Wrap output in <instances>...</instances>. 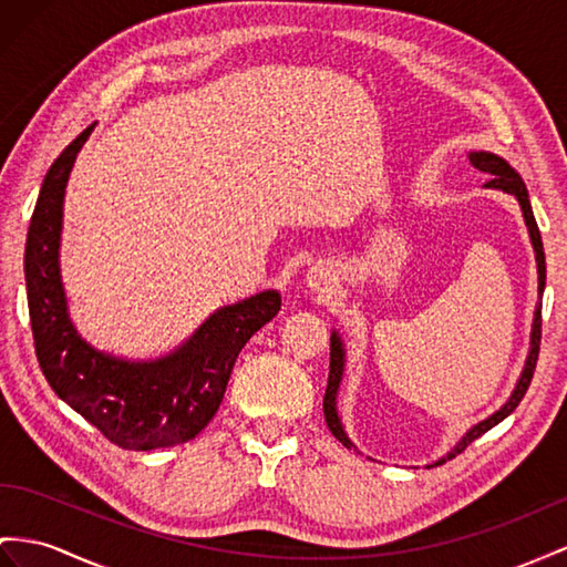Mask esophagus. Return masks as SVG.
Segmentation results:
<instances>
[{
  "label": "esophagus",
  "instance_id": "obj_1",
  "mask_svg": "<svg viewBox=\"0 0 567 567\" xmlns=\"http://www.w3.org/2000/svg\"><path fill=\"white\" fill-rule=\"evenodd\" d=\"M307 280H309V287L311 289H316V292H323V289L328 287V272L323 270V268H311L309 270V275H307Z\"/></svg>",
  "mask_w": 567,
  "mask_h": 567
}]
</instances>
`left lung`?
I'll list each match as a JSON object with an SVG mask.
<instances>
[{
	"mask_svg": "<svg viewBox=\"0 0 567 567\" xmlns=\"http://www.w3.org/2000/svg\"><path fill=\"white\" fill-rule=\"evenodd\" d=\"M470 163L478 172L491 174V179L484 184L486 188H498V192L513 194L519 200V208H522V215H525V225L529 229V239H532L534 254H536V272H539V295H544V287H546V256H544L542 231H539V227H536L525 182H522L519 174L511 165H507L503 157L493 155V153L474 151V153H470ZM539 344H542V303L534 311V323H532V336H529V354H527L525 369H522V373H519V379H517V385L513 390L511 400H507L498 412H493L488 419H484V422H478L476 426H472L467 433L462 435V441L453 450H450L445 457H441L439 462H435V464H443L445 460H453L472 441H476L478 435H484L486 431H491L493 426L501 424L505 416H511L515 412V408L522 402V398H525L527 388L532 383V375H534V369H536V359H539ZM342 371H344V344H342L338 332L332 330V336H330V373H328V388H326V398H323V414H326V424L332 431V435H336V439L344 447L352 450L354 443L347 439V433H344L342 422H340V416H338V390H340V383H342Z\"/></svg>",
	"mask_w": 567,
	"mask_h": 567,
	"instance_id": "obj_1",
	"label": "left lung"
}]
</instances>
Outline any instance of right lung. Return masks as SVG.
<instances>
[{"instance_id":"obj_1","label":"right lung","mask_w":567,"mask_h":567,"mask_svg":"<svg viewBox=\"0 0 567 567\" xmlns=\"http://www.w3.org/2000/svg\"><path fill=\"white\" fill-rule=\"evenodd\" d=\"M95 124L54 159L25 239V289L35 354L50 388L124 450L172 447L196 439L225 398L241 347L280 311L275 289L217 309L167 357L128 361L95 350L69 318L60 275L64 192Z\"/></svg>"}]
</instances>
